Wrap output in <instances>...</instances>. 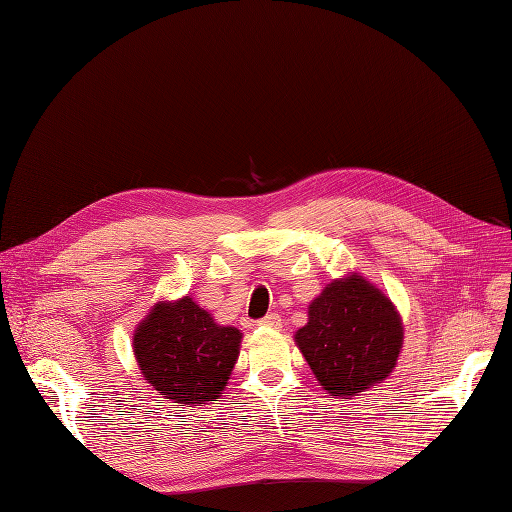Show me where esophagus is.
<instances>
[{"mask_svg":"<svg viewBox=\"0 0 512 512\" xmlns=\"http://www.w3.org/2000/svg\"><path fill=\"white\" fill-rule=\"evenodd\" d=\"M259 325H261V327H268V329H278V327H280V316H278V314L263 316V318L259 320Z\"/></svg>","mask_w":512,"mask_h":512,"instance_id":"1","label":"esophagus"}]
</instances>
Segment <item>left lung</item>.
<instances>
[{
	"label": "left lung",
	"mask_w": 512,
	"mask_h": 512,
	"mask_svg": "<svg viewBox=\"0 0 512 512\" xmlns=\"http://www.w3.org/2000/svg\"><path fill=\"white\" fill-rule=\"evenodd\" d=\"M295 342L329 396H356L392 373L403 323L390 297L354 272L312 301Z\"/></svg>",
	"instance_id": "8db88e82"
}]
</instances>
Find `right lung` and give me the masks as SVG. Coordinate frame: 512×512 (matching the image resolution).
I'll use <instances>...</instances> for the list:
<instances>
[{
    "mask_svg": "<svg viewBox=\"0 0 512 512\" xmlns=\"http://www.w3.org/2000/svg\"><path fill=\"white\" fill-rule=\"evenodd\" d=\"M242 333L217 325L192 297L158 301L141 320L132 348L147 384L166 399L206 405L219 399L240 352Z\"/></svg>",
    "mask_w": 512,
    "mask_h": 512,
    "instance_id": "obj_1",
    "label": "right lung"
}]
</instances>
